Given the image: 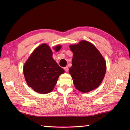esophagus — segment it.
Listing matches in <instances>:
<instances>
[{"mask_svg": "<svg viewBox=\"0 0 130 130\" xmlns=\"http://www.w3.org/2000/svg\"><path fill=\"white\" fill-rule=\"evenodd\" d=\"M64 70H65L66 72H67L68 71V67H65V68H64Z\"/></svg>", "mask_w": 130, "mask_h": 130, "instance_id": "34e87169", "label": "esophagus"}]
</instances>
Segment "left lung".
<instances>
[{
    "label": "left lung",
    "instance_id": "obj_1",
    "mask_svg": "<svg viewBox=\"0 0 130 130\" xmlns=\"http://www.w3.org/2000/svg\"><path fill=\"white\" fill-rule=\"evenodd\" d=\"M69 47L73 56L69 72L76 88L87 93L99 87L107 69L102 54L92 43L84 40Z\"/></svg>",
    "mask_w": 130,
    "mask_h": 130
}]
</instances>
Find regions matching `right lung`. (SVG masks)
Here are the masks:
<instances>
[{"label": "right lung", "instance_id": "add662e5", "mask_svg": "<svg viewBox=\"0 0 130 130\" xmlns=\"http://www.w3.org/2000/svg\"><path fill=\"white\" fill-rule=\"evenodd\" d=\"M62 46L53 47L58 52ZM65 71L53 58V52L46 43L35 49L23 66V74L27 85L34 91L46 94L53 90L59 76Z\"/></svg>", "mask_w": 130, "mask_h": 130}]
</instances>
